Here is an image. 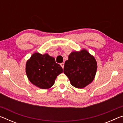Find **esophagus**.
Returning a JSON list of instances; mask_svg holds the SVG:
<instances>
[{"label": "esophagus", "mask_w": 123, "mask_h": 123, "mask_svg": "<svg viewBox=\"0 0 123 123\" xmlns=\"http://www.w3.org/2000/svg\"><path fill=\"white\" fill-rule=\"evenodd\" d=\"M60 65H61V66L62 67V68H64V63H61V64H60Z\"/></svg>", "instance_id": "obj_1"}]
</instances>
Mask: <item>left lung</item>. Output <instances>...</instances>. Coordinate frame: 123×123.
<instances>
[{
	"label": "left lung",
	"instance_id": "left-lung-1",
	"mask_svg": "<svg viewBox=\"0 0 123 123\" xmlns=\"http://www.w3.org/2000/svg\"><path fill=\"white\" fill-rule=\"evenodd\" d=\"M97 63L95 58L86 50L73 51L64 63L63 73L69 79L72 86L84 88L92 82L97 72Z\"/></svg>",
	"mask_w": 123,
	"mask_h": 123
}]
</instances>
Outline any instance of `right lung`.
Segmentation results:
<instances>
[{
	"label": "right lung",
	"instance_id": "right-lung-1",
	"mask_svg": "<svg viewBox=\"0 0 123 123\" xmlns=\"http://www.w3.org/2000/svg\"><path fill=\"white\" fill-rule=\"evenodd\" d=\"M63 72L60 64L48 54L36 53L26 63V73L30 81L41 89H48L53 86L57 75Z\"/></svg>",
	"mask_w": 123,
	"mask_h": 123
}]
</instances>
